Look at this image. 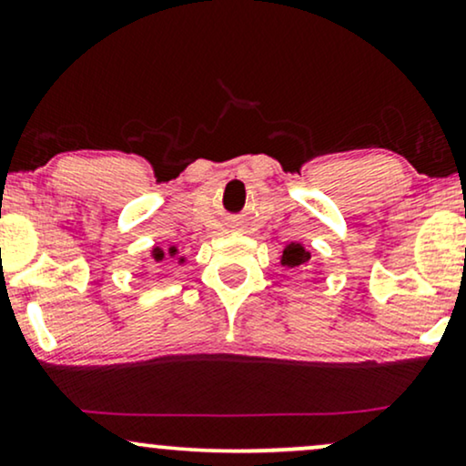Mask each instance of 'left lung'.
Here are the masks:
<instances>
[{"mask_svg":"<svg viewBox=\"0 0 466 466\" xmlns=\"http://www.w3.org/2000/svg\"><path fill=\"white\" fill-rule=\"evenodd\" d=\"M281 262L286 264V267L290 268H299V270H305L309 267V253L303 249L299 243H292L288 245L284 249V256H281Z\"/></svg>","mask_w":466,"mask_h":466,"instance_id":"8db88e82","label":"left lung"}]
</instances>
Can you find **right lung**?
Here are the masks:
<instances>
[{"label":"right lung","mask_w":466,"mask_h":466,"mask_svg":"<svg viewBox=\"0 0 466 466\" xmlns=\"http://www.w3.org/2000/svg\"><path fill=\"white\" fill-rule=\"evenodd\" d=\"M172 253H174V249H172ZM152 256H155V260L158 262V260H163V256H165V253H163L161 249H155V251H152Z\"/></svg>","instance_id":"add662e5"}]
</instances>
